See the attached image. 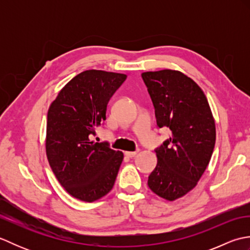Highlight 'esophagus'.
<instances>
[{
	"label": "esophagus",
	"instance_id": "34e87169",
	"mask_svg": "<svg viewBox=\"0 0 250 250\" xmlns=\"http://www.w3.org/2000/svg\"><path fill=\"white\" fill-rule=\"evenodd\" d=\"M136 153H137V150L136 151H125V155L126 157H129V158H133L136 155Z\"/></svg>",
	"mask_w": 250,
	"mask_h": 250
}]
</instances>
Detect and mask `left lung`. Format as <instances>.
Listing matches in <instances>:
<instances>
[{"mask_svg": "<svg viewBox=\"0 0 250 250\" xmlns=\"http://www.w3.org/2000/svg\"><path fill=\"white\" fill-rule=\"evenodd\" d=\"M150 95L157 125L172 136L157 147L158 163L148 187L174 201L192 190L213 155L215 121L204 92L192 79L172 70L142 74Z\"/></svg>", "mask_w": 250, "mask_h": 250, "instance_id": "8db88e82", "label": "left lung"}]
</instances>
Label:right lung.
Returning a JSON list of instances; mask_svg holds the SVG:
<instances>
[{"label": "right lung", "instance_id": "obj_1", "mask_svg": "<svg viewBox=\"0 0 250 250\" xmlns=\"http://www.w3.org/2000/svg\"><path fill=\"white\" fill-rule=\"evenodd\" d=\"M126 75L89 70L68 82L47 114L46 152L52 172L68 193L93 202L113 189L124 153L108 142L90 141L103 125L110 98Z\"/></svg>", "mask_w": 250, "mask_h": 250}]
</instances>
